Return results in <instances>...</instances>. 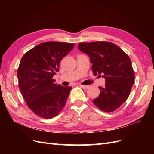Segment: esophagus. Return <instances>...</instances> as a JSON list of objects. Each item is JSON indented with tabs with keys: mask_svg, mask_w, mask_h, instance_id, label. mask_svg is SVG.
Here are the masks:
<instances>
[{
	"mask_svg": "<svg viewBox=\"0 0 154 154\" xmlns=\"http://www.w3.org/2000/svg\"><path fill=\"white\" fill-rule=\"evenodd\" d=\"M80 87H82L83 89H89V86H88V85H80Z\"/></svg>",
	"mask_w": 154,
	"mask_h": 154,
	"instance_id": "obj_1",
	"label": "esophagus"
}]
</instances>
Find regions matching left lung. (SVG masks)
<instances>
[{
  "label": "left lung",
  "instance_id": "left-lung-1",
  "mask_svg": "<svg viewBox=\"0 0 154 154\" xmlns=\"http://www.w3.org/2000/svg\"><path fill=\"white\" fill-rule=\"evenodd\" d=\"M78 49L89 55L94 76L102 75L105 79V85L99 87L100 94L93 103L107 112L119 109L128 99L134 82V72L128 55L109 42L79 43Z\"/></svg>",
  "mask_w": 154,
  "mask_h": 154
}]
</instances>
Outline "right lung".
Returning <instances> with one entry per match:
<instances>
[{
    "label": "right lung",
    "instance_id": "obj_1",
    "mask_svg": "<svg viewBox=\"0 0 154 154\" xmlns=\"http://www.w3.org/2000/svg\"><path fill=\"white\" fill-rule=\"evenodd\" d=\"M74 44L48 42L38 44L21 59L17 75L18 86L28 106L44 119H51L66 104L71 87L55 83L60 62L73 50Z\"/></svg>",
    "mask_w": 154,
    "mask_h": 154
}]
</instances>
